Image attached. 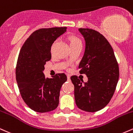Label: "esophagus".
I'll list each match as a JSON object with an SVG mask.
<instances>
[{"instance_id": "esophagus-1", "label": "esophagus", "mask_w": 133, "mask_h": 133, "mask_svg": "<svg viewBox=\"0 0 133 133\" xmlns=\"http://www.w3.org/2000/svg\"><path fill=\"white\" fill-rule=\"evenodd\" d=\"M67 77H68V80H70V79H71V77H70V76L69 75H68V76H67Z\"/></svg>"}]
</instances>
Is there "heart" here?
Returning a JSON list of instances; mask_svg holds the SVG:
<instances>
[{"instance_id":"1","label":"heart","mask_w":133,"mask_h":133,"mask_svg":"<svg viewBox=\"0 0 133 133\" xmlns=\"http://www.w3.org/2000/svg\"><path fill=\"white\" fill-rule=\"evenodd\" d=\"M68 41L69 46L71 49H74L76 47H78L82 46V41L77 36L74 35H71L68 37Z\"/></svg>"}]
</instances>
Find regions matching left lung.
I'll return each mask as SVG.
<instances>
[{
  "mask_svg": "<svg viewBox=\"0 0 133 133\" xmlns=\"http://www.w3.org/2000/svg\"><path fill=\"white\" fill-rule=\"evenodd\" d=\"M79 31L85 41V51L79 65L80 74H85L87 82L77 76L71 77L74 86L76 104L86 112L103 109L113 96L119 72L112 47L102 34L90 29Z\"/></svg>",
  "mask_w": 133,
  "mask_h": 133,
  "instance_id": "obj_1",
  "label": "left lung"
}]
</instances>
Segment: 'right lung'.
<instances>
[{"mask_svg": "<svg viewBox=\"0 0 133 133\" xmlns=\"http://www.w3.org/2000/svg\"><path fill=\"white\" fill-rule=\"evenodd\" d=\"M67 27L40 29L32 34L20 51L16 66V80L21 95L33 111L47 112L59 105L62 85L67 81L65 74L45 78L44 65L51 60V48Z\"/></svg>", "mask_w": 133, "mask_h": 133, "instance_id": "add662e5", "label": "right lung"}]
</instances>
